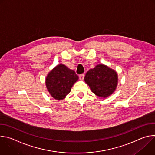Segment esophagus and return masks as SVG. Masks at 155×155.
I'll list each match as a JSON object with an SVG mask.
<instances>
[{"instance_id":"1","label":"esophagus","mask_w":155,"mask_h":155,"mask_svg":"<svg viewBox=\"0 0 155 155\" xmlns=\"http://www.w3.org/2000/svg\"><path fill=\"white\" fill-rule=\"evenodd\" d=\"M84 74H80V75H79V78H80V79L81 80H83L84 79Z\"/></svg>"}]
</instances>
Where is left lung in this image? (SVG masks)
<instances>
[{
    "label": "left lung",
    "mask_w": 155,
    "mask_h": 155,
    "mask_svg": "<svg viewBox=\"0 0 155 155\" xmlns=\"http://www.w3.org/2000/svg\"><path fill=\"white\" fill-rule=\"evenodd\" d=\"M84 81L96 95L107 97L115 90L118 75L115 71L106 65L99 64L87 72Z\"/></svg>",
    "instance_id": "8db88e82"
}]
</instances>
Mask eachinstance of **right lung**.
<instances>
[{
    "instance_id": "right-lung-1",
    "label": "right lung",
    "mask_w": 155,
    "mask_h": 155,
    "mask_svg": "<svg viewBox=\"0 0 155 155\" xmlns=\"http://www.w3.org/2000/svg\"><path fill=\"white\" fill-rule=\"evenodd\" d=\"M78 79L74 71L59 64L48 74L45 83L51 96L56 100H62L71 92Z\"/></svg>"
}]
</instances>
